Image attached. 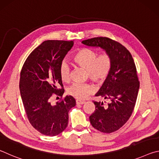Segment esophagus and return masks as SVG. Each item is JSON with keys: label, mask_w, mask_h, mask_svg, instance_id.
Instances as JSON below:
<instances>
[{"label": "esophagus", "mask_w": 159, "mask_h": 159, "mask_svg": "<svg viewBox=\"0 0 159 159\" xmlns=\"http://www.w3.org/2000/svg\"><path fill=\"white\" fill-rule=\"evenodd\" d=\"M76 104L77 105H81V104H85V102L84 101H80V100H76Z\"/></svg>", "instance_id": "obj_1"}]
</instances>
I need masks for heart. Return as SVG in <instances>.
<instances>
[{"mask_svg":"<svg viewBox=\"0 0 159 159\" xmlns=\"http://www.w3.org/2000/svg\"><path fill=\"white\" fill-rule=\"evenodd\" d=\"M76 65L87 71V76L98 84H102L108 79L111 72L113 61L111 56L107 52L98 55L96 51L83 48L78 50L72 56ZM60 76L62 81L70 80L71 69L68 63L63 61L60 66ZM95 88L90 83H74L67 90V93L74 98L83 99L94 93Z\"/></svg>","mask_w":159,"mask_h":159,"instance_id":"1","label":"heart"}]
</instances>
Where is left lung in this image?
Listing matches in <instances>:
<instances>
[{
    "label": "left lung",
    "mask_w": 159,
    "mask_h": 159,
    "mask_svg": "<svg viewBox=\"0 0 159 159\" xmlns=\"http://www.w3.org/2000/svg\"><path fill=\"white\" fill-rule=\"evenodd\" d=\"M82 43L100 48L112 57L111 74L95 95L109 103L93 101L95 110L89 118L93 128L111 133L121 128L133 111L139 88L135 64L130 52L109 38L96 37L83 41Z\"/></svg>",
    "instance_id": "left-lung-1"
}]
</instances>
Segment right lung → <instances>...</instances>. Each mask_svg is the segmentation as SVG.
<instances>
[{
	"label": "right lung",
	"mask_w": 159,
	"mask_h": 159,
	"mask_svg": "<svg viewBox=\"0 0 159 159\" xmlns=\"http://www.w3.org/2000/svg\"><path fill=\"white\" fill-rule=\"evenodd\" d=\"M74 45L73 41L49 40L43 42L26 58L20 73V90L29 122L41 134L55 136L68 125L69 111L76 100L66 95L55 105L51 97L64 93L60 66ZM60 85L61 89H58Z\"/></svg>",
	"instance_id": "obj_1"
}]
</instances>
